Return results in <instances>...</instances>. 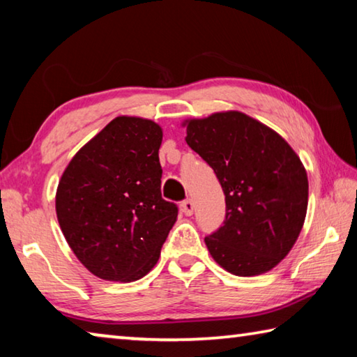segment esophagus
Returning a JSON list of instances; mask_svg holds the SVG:
<instances>
[{"instance_id": "34e87169", "label": "esophagus", "mask_w": 357, "mask_h": 357, "mask_svg": "<svg viewBox=\"0 0 357 357\" xmlns=\"http://www.w3.org/2000/svg\"><path fill=\"white\" fill-rule=\"evenodd\" d=\"M193 202L192 200H185V202H183V204H181V209H183V213L185 214V215H192L193 214Z\"/></svg>"}]
</instances>
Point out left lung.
Returning <instances> with one entry per match:
<instances>
[{"label": "left lung", "instance_id": "left-lung-1", "mask_svg": "<svg viewBox=\"0 0 357 357\" xmlns=\"http://www.w3.org/2000/svg\"><path fill=\"white\" fill-rule=\"evenodd\" d=\"M181 126L225 193V222L204 238L211 257L239 277L268 273L304 227L309 179L299 155L275 130L238 110L189 118Z\"/></svg>", "mask_w": 357, "mask_h": 357}]
</instances>
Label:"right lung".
<instances>
[{"label":"right lung","instance_id":"right-lung-1","mask_svg":"<svg viewBox=\"0 0 357 357\" xmlns=\"http://www.w3.org/2000/svg\"><path fill=\"white\" fill-rule=\"evenodd\" d=\"M162 128L116 116L77 151L58 183L61 231L84 268L102 280L135 282L154 268L178 219L160 192Z\"/></svg>","mask_w":357,"mask_h":357}]
</instances>
